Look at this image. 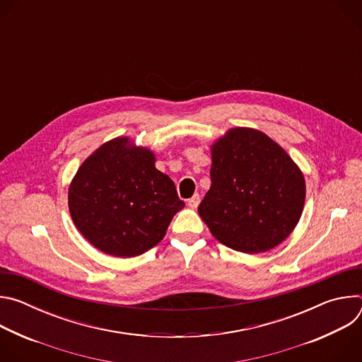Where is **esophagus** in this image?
I'll list each match as a JSON object with an SVG mask.
<instances>
[{"label": "esophagus", "mask_w": 362, "mask_h": 362, "mask_svg": "<svg viewBox=\"0 0 362 362\" xmlns=\"http://www.w3.org/2000/svg\"><path fill=\"white\" fill-rule=\"evenodd\" d=\"M199 203H200V194H199V193L193 194V197H190V199L187 200L189 208H192V209H196L197 206H199Z\"/></svg>", "instance_id": "1"}]
</instances>
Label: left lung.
<instances>
[{"label": "left lung", "mask_w": 362, "mask_h": 362, "mask_svg": "<svg viewBox=\"0 0 362 362\" xmlns=\"http://www.w3.org/2000/svg\"><path fill=\"white\" fill-rule=\"evenodd\" d=\"M212 186L197 212L233 250L267 252L295 229L305 180L288 153L262 132L236 127L212 146Z\"/></svg>", "instance_id": "8db88e82"}]
</instances>
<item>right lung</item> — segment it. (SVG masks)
I'll use <instances>...</instances> for the list:
<instances>
[{"mask_svg":"<svg viewBox=\"0 0 362 362\" xmlns=\"http://www.w3.org/2000/svg\"><path fill=\"white\" fill-rule=\"evenodd\" d=\"M185 208L173 180L154 168L148 148L117 137L98 147L77 170L69 209L81 235L97 249L132 257L156 246Z\"/></svg>","mask_w":362,"mask_h":362,"instance_id":"add662e5","label":"right lung"}]
</instances>
